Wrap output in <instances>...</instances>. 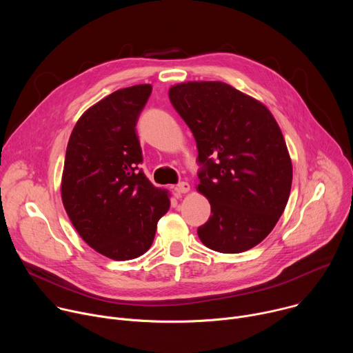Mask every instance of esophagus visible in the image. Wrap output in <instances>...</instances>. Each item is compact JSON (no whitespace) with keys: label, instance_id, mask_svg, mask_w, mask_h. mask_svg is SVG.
<instances>
[{"label":"esophagus","instance_id":"obj_1","mask_svg":"<svg viewBox=\"0 0 353 353\" xmlns=\"http://www.w3.org/2000/svg\"><path fill=\"white\" fill-rule=\"evenodd\" d=\"M176 191H177V192H180V194H187V192L190 191V184H188V183H185V181H181V183H179V184H177Z\"/></svg>","mask_w":353,"mask_h":353}]
</instances>
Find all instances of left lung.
Segmentation results:
<instances>
[{
    "label": "left lung",
    "instance_id": "1",
    "mask_svg": "<svg viewBox=\"0 0 353 353\" xmlns=\"http://www.w3.org/2000/svg\"><path fill=\"white\" fill-rule=\"evenodd\" d=\"M173 108L190 127L198 148L196 191L211 204L198 237L225 254L261 243L288 204L292 161L282 131L268 108L221 81L170 86Z\"/></svg>",
    "mask_w": 353,
    "mask_h": 353
}]
</instances>
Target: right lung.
<instances>
[{"instance_id": "obj_1", "label": "right lung", "mask_w": 353, "mask_h": 353, "mask_svg": "<svg viewBox=\"0 0 353 353\" xmlns=\"http://www.w3.org/2000/svg\"><path fill=\"white\" fill-rule=\"evenodd\" d=\"M152 85L119 89L77 121L65 152L61 199L79 236L102 256L127 261L152 245L170 194L138 169L142 150L135 132Z\"/></svg>"}]
</instances>
